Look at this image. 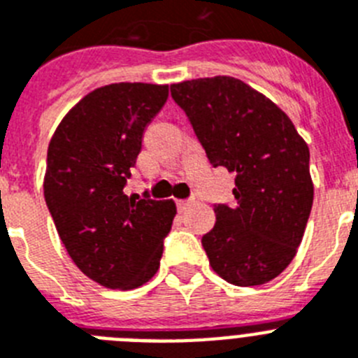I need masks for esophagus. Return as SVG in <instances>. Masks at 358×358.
<instances>
[{"label": "esophagus", "instance_id": "obj_1", "mask_svg": "<svg viewBox=\"0 0 358 358\" xmlns=\"http://www.w3.org/2000/svg\"><path fill=\"white\" fill-rule=\"evenodd\" d=\"M192 204H194V201H177V208L181 211H185L186 208H189Z\"/></svg>", "mask_w": 358, "mask_h": 358}]
</instances>
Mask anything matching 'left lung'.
<instances>
[{"label": "left lung", "instance_id": "obj_1", "mask_svg": "<svg viewBox=\"0 0 358 358\" xmlns=\"http://www.w3.org/2000/svg\"><path fill=\"white\" fill-rule=\"evenodd\" d=\"M213 166L235 173V204H215L202 236L210 265L227 283L264 285L289 267L308 222L310 150L289 116L233 77L170 85Z\"/></svg>", "mask_w": 358, "mask_h": 358}]
</instances>
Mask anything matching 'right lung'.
<instances>
[{"mask_svg": "<svg viewBox=\"0 0 358 358\" xmlns=\"http://www.w3.org/2000/svg\"><path fill=\"white\" fill-rule=\"evenodd\" d=\"M169 85L120 82L85 94L48 145L44 199L78 268L107 289L131 290L159 268L173 201L129 197L123 188Z\"/></svg>", "mask_w": 358, "mask_h": 358, "instance_id": "obj_1", "label": "right lung"}]
</instances>
